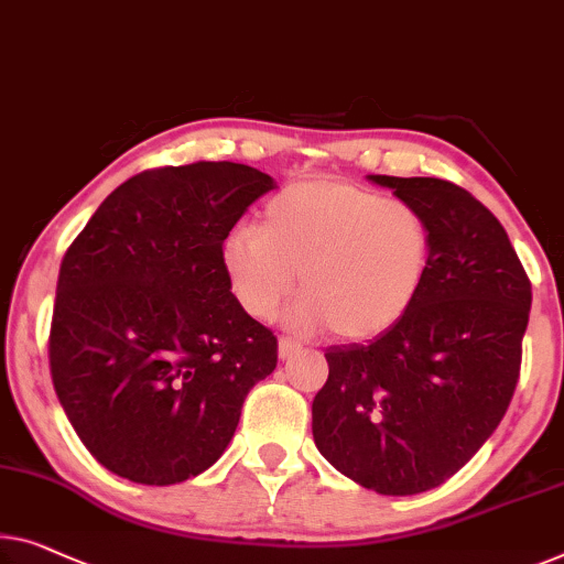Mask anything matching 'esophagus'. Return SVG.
Instances as JSON below:
<instances>
[{"label":"esophagus","instance_id":"34e87169","mask_svg":"<svg viewBox=\"0 0 564 564\" xmlns=\"http://www.w3.org/2000/svg\"><path fill=\"white\" fill-rule=\"evenodd\" d=\"M299 349H301V344L289 339V336H281V339H279V357H281V359L293 357Z\"/></svg>","mask_w":564,"mask_h":564}]
</instances>
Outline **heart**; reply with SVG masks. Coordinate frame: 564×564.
<instances>
[{
  "instance_id": "1",
  "label": "heart",
  "mask_w": 564,
  "mask_h": 564,
  "mask_svg": "<svg viewBox=\"0 0 564 564\" xmlns=\"http://www.w3.org/2000/svg\"><path fill=\"white\" fill-rule=\"evenodd\" d=\"M433 263V230L405 199L316 176L268 199L260 228H238L223 268L238 304L271 318L296 289L291 322L339 339L388 332L415 304Z\"/></svg>"
}]
</instances>
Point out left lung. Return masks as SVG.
<instances>
[{
    "label": "left lung",
    "instance_id": "obj_1",
    "mask_svg": "<svg viewBox=\"0 0 564 564\" xmlns=\"http://www.w3.org/2000/svg\"><path fill=\"white\" fill-rule=\"evenodd\" d=\"M369 180L415 205L433 263L405 316L367 344L326 349L311 405L329 464L384 497L431 491L464 468L507 413L522 367L532 283L501 223L435 176Z\"/></svg>",
    "mask_w": 564,
    "mask_h": 564
}]
</instances>
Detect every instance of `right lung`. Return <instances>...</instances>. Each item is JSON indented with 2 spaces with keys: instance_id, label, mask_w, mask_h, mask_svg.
Masks as SVG:
<instances>
[{
  "instance_id": "right-lung-1",
  "label": "right lung",
  "mask_w": 564,
  "mask_h": 564,
  "mask_svg": "<svg viewBox=\"0 0 564 564\" xmlns=\"http://www.w3.org/2000/svg\"><path fill=\"white\" fill-rule=\"evenodd\" d=\"M273 176L232 162L147 170L108 195L61 263L57 400L100 466L170 486L223 456L279 339L246 314L223 242Z\"/></svg>"
}]
</instances>
